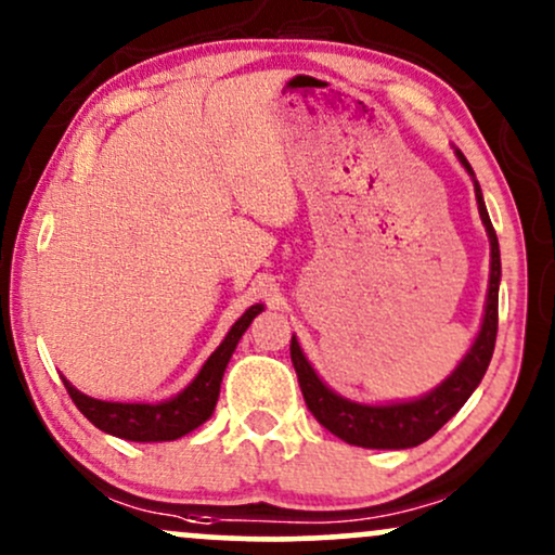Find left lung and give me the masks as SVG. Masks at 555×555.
I'll use <instances>...</instances> for the list:
<instances>
[{"mask_svg":"<svg viewBox=\"0 0 555 555\" xmlns=\"http://www.w3.org/2000/svg\"><path fill=\"white\" fill-rule=\"evenodd\" d=\"M456 158L462 167L469 171L475 182L477 211H480L482 224H486L490 240V282H488V299L482 326L477 331V339L464 354V360L456 365V371L443 380L441 386L433 388L425 397L412 401H391V404H360L339 397L336 391L318 378L308 358L299 349V341L292 336V365H295L299 388L308 410L323 428L334 433L341 441L362 446V449H412L428 441L438 430L449 423L456 412L462 410L464 401L473 397V391L480 386L486 375L490 358H493L495 334H499V282H501V253L495 229L490 224V216L482 201L480 184L475 180V171L467 164L462 151H456Z\"/></svg>","mask_w":555,"mask_h":555,"instance_id":"obj_1","label":"left lung"}]
</instances>
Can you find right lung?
<instances>
[{
  "label": "right lung",
  "mask_w": 555,
  "mask_h": 555,
  "mask_svg": "<svg viewBox=\"0 0 555 555\" xmlns=\"http://www.w3.org/2000/svg\"><path fill=\"white\" fill-rule=\"evenodd\" d=\"M263 305H253L224 336V341L216 347V352L203 362L201 373L195 375L193 384L182 388L177 397L156 401V404H145V401H101L78 391L69 380H65L67 393L73 397L75 406L86 415L99 430L109 433V436L125 438V441H175V438L188 436L197 425L206 423L214 415V406L219 401V388L224 371L232 360V352L237 349L247 326L253 323Z\"/></svg>",
  "instance_id": "obj_1"
}]
</instances>
